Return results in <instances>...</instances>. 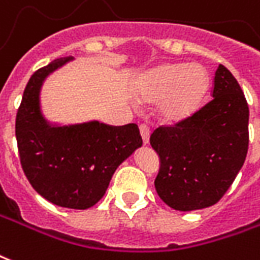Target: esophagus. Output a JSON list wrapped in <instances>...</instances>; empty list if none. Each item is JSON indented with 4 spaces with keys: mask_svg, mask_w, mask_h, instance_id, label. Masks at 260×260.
<instances>
[{
    "mask_svg": "<svg viewBox=\"0 0 260 260\" xmlns=\"http://www.w3.org/2000/svg\"><path fill=\"white\" fill-rule=\"evenodd\" d=\"M139 131H140V135H142V139H143V143H145V145H149V140H150L149 126L145 124H142L139 126Z\"/></svg>",
    "mask_w": 260,
    "mask_h": 260,
    "instance_id": "1",
    "label": "esophagus"
}]
</instances>
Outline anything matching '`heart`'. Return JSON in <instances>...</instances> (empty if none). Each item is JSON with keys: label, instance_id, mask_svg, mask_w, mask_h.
<instances>
[{"label": "heart", "instance_id": "heart-1", "mask_svg": "<svg viewBox=\"0 0 260 260\" xmlns=\"http://www.w3.org/2000/svg\"><path fill=\"white\" fill-rule=\"evenodd\" d=\"M211 77L200 63L161 64L147 71L138 85V98L159 103L158 114L169 124L189 120L203 106Z\"/></svg>", "mask_w": 260, "mask_h": 260}]
</instances>
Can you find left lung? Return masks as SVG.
Returning <instances> with one entry per match:
<instances>
[{
	"mask_svg": "<svg viewBox=\"0 0 260 260\" xmlns=\"http://www.w3.org/2000/svg\"><path fill=\"white\" fill-rule=\"evenodd\" d=\"M212 98L189 120L159 126L150 136L161 162L155 190L176 211L218 203L247 157L249 109L237 80L222 64L215 73Z\"/></svg>",
	"mask_w": 260,
	"mask_h": 260,
	"instance_id": "left-lung-1",
	"label": "left lung"
}]
</instances>
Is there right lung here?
Returning <instances> with one entry per match:
<instances>
[{"label": "right lung", "instance_id": "right-lung-1", "mask_svg": "<svg viewBox=\"0 0 260 260\" xmlns=\"http://www.w3.org/2000/svg\"><path fill=\"white\" fill-rule=\"evenodd\" d=\"M71 60L56 59L28 80L17 110L16 140L24 175L40 196L59 207L86 209L105 196L115 169L143 142L136 124L60 125L45 118L42 85Z\"/></svg>", "mask_w": 260, "mask_h": 260}]
</instances>
